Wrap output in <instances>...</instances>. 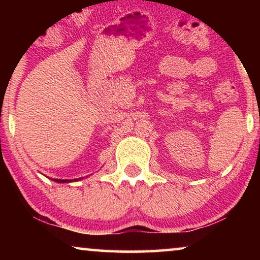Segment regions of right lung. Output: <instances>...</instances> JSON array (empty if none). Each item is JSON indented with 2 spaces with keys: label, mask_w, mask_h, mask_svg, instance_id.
Returning a JSON list of instances; mask_svg holds the SVG:
<instances>
[{
  "label": "right lung",
  "mask_w": 260,
  "mask_h": 260,
  "mask_svg": "<svg viewBox=\"0 0 260 260\" xmlns=\"http://www.w3.org/2000/svg\"><path fill=\"white\" fill-rule=\"evenodd\" d=\"M83 179V177H80V180ZM79 179H74V180H60V179H54L53 181H55V182L58 183H67V182H73V181H78Z\"/></svg>",
  "instance_id": "right-lung-1"
}]
</instances>
